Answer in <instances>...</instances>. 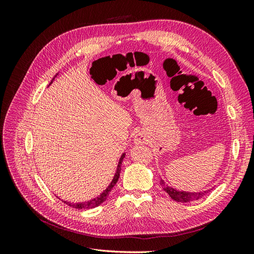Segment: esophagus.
Instances as JSON below:
<instances>
[{
    "mask_svg": "<svg viewBox=\"0 0 254 254\" xmlns=\"http://www.w3.org/2000/svg\"><path fill=\"white\" fill-rule=\"evenodd\" d=\"M134 144L135 145H143L147 143V136H146L145 133L143 132H139L135 136H134Z\"/></svg>",
    "mask_w": 254,
    "mask_h": 254,
    "instance_id": "obj_1",
    "label": "esophagus"
}]
</instances>
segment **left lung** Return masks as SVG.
<instances>
[{
	"mask_svg": "<svg viewBox=\"0 0 254 254\" xmlns=\"http://www.w3.org/2000/svg\"><path fill=\"white\" fill-rule=\"evenodd\" d=\"M160 184H161V187L163 188V190L166 191V193L170 195V197L173 199V200L178 201V202H190V201L198 200V199L202 198L210 191V190H202V191L180 190H177V189H174V188L168 186V184L162 178L160 179Z\"/></svg>",
	"mask_w": 254,
	"mask_h": 254,
	"instance_id": "8db88e82",
	"label": "left lung"
}]
</instances>
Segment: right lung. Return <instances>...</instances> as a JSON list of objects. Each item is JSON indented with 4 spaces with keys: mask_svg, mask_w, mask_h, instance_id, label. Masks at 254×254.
<instances>
[{
    "mask_svg": "<svg viewBox=\"0 0 254 254\" xmlns=\"http://www.w3.org/2000/svg\"><path fill=\"white\" fill-rule=\"evenodd\" d=\"M58 74L59 73H57L55 75V77L52 79V81L50 82L49 86H51V84L53 83L54 79L57 77ZM125 156H126V152H123V155L121 156V158L119 160V163H118V166H117V171H115V174L113 176V179L110 182L109 186L106 188V190H104L103 193H101L95 198L90 199V200H88V201H82V202H70V201H64V200H63V201L65 204H67V205H70L72 207H75V209H80V210H82V209H93V207H96L99 204H102L106 200V199L108 198L111 190L114 188V186H115V184H117V182H118V180L120 178V173H121V170H122V162H123V160H124Z\"/></svg>",
    "mask_w": 254,
    "mask_h": 254,
    "instance_id": "obj_1",
    "label": "right lung"
}]
</instances>
